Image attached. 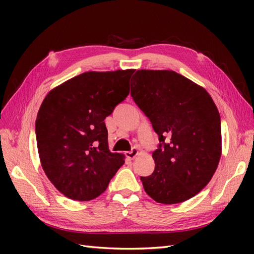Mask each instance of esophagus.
Returning a JSON list of instances; mask_svg holds the SVG:
<instances>
[{
    "label": "esophagus",
    "mask_w": 254,
    "mask_h": 254,
    "mask_svg": "<svg viewBox=\"0 0 254 254\" xmlns=\"http://www.w3.org/2000/svg\"><path fill=\"white\" fill-rule=\"evenodd\" d=\"M137 154H138V149L136 148V147H133L130 152H127V156L130 159H133V158H135V156H137Z\"/></svg>",
    "instance_id": "esophagus-1"
}]
</instances>
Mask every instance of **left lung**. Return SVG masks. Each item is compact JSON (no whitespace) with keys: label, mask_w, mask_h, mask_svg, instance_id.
I'll return each instance as SVG.
<instances>
[{"label":"left lung","mask_w":254,"mask_h":254,"mask_svg":"<svg viewBox=\"0 0 254 254\" xmlns=\"http://www.w3.org/2000/svg\"><path fill=\"white\" fill-rule=\"evenodd\" d=\"M131 96L158 134L155 170L141 177L144 190L161 204L193 197L212 179L222 154L220 116L201 86L174 71L138 69Z\"/></svg>","instance_id":"obj_1"}]
</instances>
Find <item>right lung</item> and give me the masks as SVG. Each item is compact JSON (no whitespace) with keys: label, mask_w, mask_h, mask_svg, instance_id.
Returning a JSON list of instances; mask_svg holds the SVG:
<instances>
[{"label":"right lung","mask_w":254,"mask_h":254,"mask_svg":"<svg viewBox=\"0 0 254 254\" xmlns=\"http://www.w3.org/2000/svg\"><path fill=\"white\" fill-rule=\"evenodd\" d=\"M134 69L85 72L53 88L36 120L38 153L48 179L66 197L90 201L124 164L108 147L105 119L130 93Z\"/></svg>","instance_id":"obj_1"}]
</instances>
